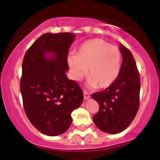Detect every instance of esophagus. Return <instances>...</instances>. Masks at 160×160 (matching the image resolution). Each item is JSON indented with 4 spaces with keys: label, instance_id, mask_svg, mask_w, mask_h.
<instances>
[{
    "label": "esophagus",
    "instance_id": "obj_1",
    "mask_svg": "<svg viewBox=\"0 0 160 160\" xmlns=\"http://www.w3.org/2000/svg\"><path fill=\"white\" fill-rule=\"evenodd\" d=\"M83 98H84L85 100L89 99V98H90V93H88V91H86V90H83Z\"/></svg>",
    "mask_w": 160,
    "mask_h": 160
}]
</instances>
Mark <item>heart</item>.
Returning <instances> with one entry per match:
<instances>
[{
	"label": "heart",
	"mask_w": 160,
	"mask_h": 160,
	"mask_svg": "<svg viewBox=\"0 0 160 160\" xmlns=\"http://www.w3.org/2000/svg\"><path fill=\"white\" fill-rule=\"evenodd\" d=\"M68 62L74 80H80L87 70L90 87L107 88L118 76L121 53L117 47L104 40L94 38L83 42L76 57H69Z\"/></svg>",
	"instance_id": "heart-1"
}]
</instances>
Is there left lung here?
<instances>
[{
    "label": "left lung",
    "instance_id": "left-lung-1",
    "mask_svg": "<svg viewBox=\"0 0 160 160\" xmlns=\"http://www.w3.org/2000/svg\"><path fill=\"white\" fill-rule=\"evenodd\" d=\"M122 62L114 83L92 98L99 104L93 121L99 129L110 134L122 132L132 123L139 108L140 76L132 52L120 43Z\"/></svg>",
    "mask_w": 160,
    "mask_h": 160
}]
</instances>
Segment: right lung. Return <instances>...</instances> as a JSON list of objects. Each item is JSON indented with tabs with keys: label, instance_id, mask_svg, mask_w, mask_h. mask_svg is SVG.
I'll return each mask as SVG.
<instances>
[{
	"label": "right lung",
	"instance_id": "1",
	"mask_svg": "<svg viewBox=\"0 0 160 160\" xmlns=\"http://www.w3.org/2000/svg\"><path fill=\"white\" fill-rule=\"evenodd\" d=\"M74 38L69 32L43 34L27 50L22 62L20 90L24 110L33 126L49 136L68 129L71 113L83 102L81 88L66 76ZM48 53L53 54L49 59Z\"/></svg>",
	"mask_w": 160,
	"mask_h": 160
}]
</instances>
